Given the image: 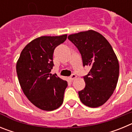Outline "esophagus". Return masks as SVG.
I'll use <instances>...</instances> for the list:
<instances>
[{
	"label": "esophagus",
	"mask_w": 132,
	"mask_h": 132,
	"mask_svg": "<svg viewBox=\"0 0 132 132\" xmlns=\"http://www.w3.org/2000/svg\"><path fill=\"white\" fill-rule=\"evenodd\" d=\"M76 77H77L76 75H75V74H73V75H71V77H69V79L70 81H72V80H74V79H75Z\"/></svg>",
	"instance_id": "1"
}]
</instances>
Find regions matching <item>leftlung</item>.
I'll return each instance as SVG.
<instances>
[{
	"mask_svg": "<svg viewBox=\"0 0 132 132\" xmlns=\"http://www.w3.org/2000/svg\"><path fill=\"white\" fill-rule=\"evenodd\" d=\"M69 39L80 52L83 66L90 67L83 77L86 85L79 91L80 101L91 108L101 106L112 96L119 77V63L111 45L94 30L69 35Z\"/></svg>",
	"mask_w": 132,
	"mask_h": 132,
	"instance_id": "1",
	"label": "left lung"
}]
</instances>
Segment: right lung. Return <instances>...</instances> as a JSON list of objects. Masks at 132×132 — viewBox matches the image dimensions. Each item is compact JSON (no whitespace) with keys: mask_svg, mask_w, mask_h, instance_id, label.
Returning <instances> with one entry per match:
<instances>
[{"mask_svg":"<svg viewBox=\"0 0 132 132\" xmlns=\"http://www.w3.org/2000/svg\"><path fill=\"white\" fill-rule=\"evenodd\" d=\"M67 35L42 36L23 49L16 63L20 87L29 101L43 110L52 111L63 102L67 82L50 73L54 66L53 55Z\"/></svg>","mask_w":132,"mask_h":132,"instance_id":"add662e5","label":"right lung"}]
</instances>
